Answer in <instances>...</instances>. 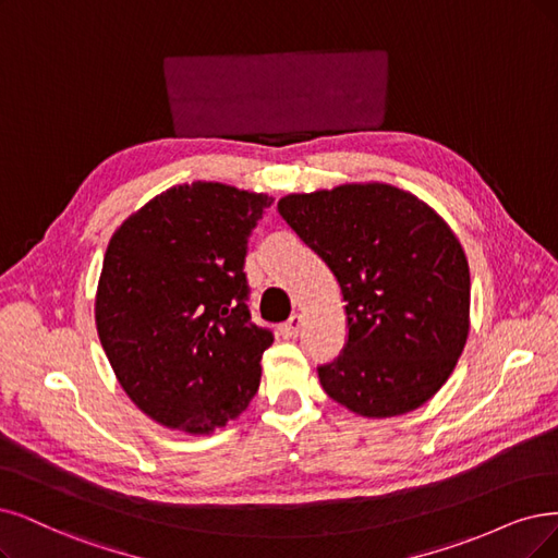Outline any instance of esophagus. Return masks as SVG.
<instances>
[{"mask_svg": "<svg viewBox=\"0 0 558 558\" xmlns=\"http://www.w3.org/2000/svg\"><path fill=\"white\" fill-rule=\"evenodd\" d=\"M301 328H303V317L299 313H294L290 319H287L280 326V333H282V338H296Z\"/></svg>", "mask_w": 558, "mask_h": 558, "instance_id": "obj_1", "label": "esophagus"}]
</instances>
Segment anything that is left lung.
Segmentation results:
<instances>
[{
	"instance_id": "obj_1",
	"label": "left lung",
	"mask_w": 558,
	"mask_h": 558,
	"mask_svg": "<svg viewBox=\"0 0 558 558\" xmlns=\"http://www.w3.org/2000/svg\"><path fill=\"white\" fill-rule=\"evenodd\" d=\"M278 211L347 301L344 352L319 367L326 396L363 418L402 416L435 398L471 326L469 262L450 225L384 181L290 193Z\"/></svg>"
}]
</instances>
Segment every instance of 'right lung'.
Returning <instances> with one entry per match:
<instances>
[{
    "mask_svg": "<svg viewBox=\"0 0 558 558\" xmlns=\"http://www.w3.org/2000/svg\"><path fill=\"white\" fill-rule=\"evenodd\" d=\"M271 202L220 181L172 185L108 243L96 331L126 396L165 427L211 435L257 393L274 336L251 322L243 259Z\"/></svg>",
    "mask_w": 558,
    "mask_h": 558,
    "instance_id": "add662e5",
    "label": "right lung"
}]
</instances>
